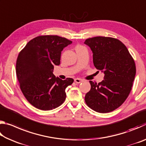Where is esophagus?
Instances as JSON below:
<instances>
[{
	"mask_svg": "<svg viewBox=\"0 0 146 146\" xmlns=\"http://www.w3.org/2000/svg\"><path fill=\"white\" fill-rule=\"evenodd\" d=\"M75 82L76 83V84H80V82H82V80L81 78H75Z\"/></svg>",
	"mask_w": 146,
	"mask_h": 146,
	"instance_id": "obj_1",
	"label": "esophagus"
}]
</instances>
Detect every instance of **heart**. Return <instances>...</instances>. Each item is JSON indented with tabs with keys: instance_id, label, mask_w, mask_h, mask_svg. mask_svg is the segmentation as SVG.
Masks as SVG:
<instances>
[{
	"instance_id": "obj_1",
	"label": "heart",
	"mask_w": 146,
	"mask_h": 146,
	"mask_svg": "<svg viewBox=\"0 0 146 146\" xmlns=\"http://www.w3.org/2000/svg\"><path fill=\"white\" fill-rule=\"evenodd\" d=\"M83 48L82 46H76V49H78V48Z\"/></svg>"
}]
</instances>
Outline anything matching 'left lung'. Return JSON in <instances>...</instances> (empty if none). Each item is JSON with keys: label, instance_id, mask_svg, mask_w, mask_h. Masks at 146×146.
I'll use <instances>...</instances> for the list:
<instances>
[{"label": "left lung", "instance_id": "8db88e82", "mask_svg": "<svg viewBox=\"0 0 146 146\" xmlns=\"http://www.w3.org/2000/svg\"><path fill=\"white\" fill-rule=\"evenodd\" d=\"M84 44L93 53L95 67L104 74L102 82L90 81L85 96L89 107L98 113H109L124 102L131 90L136 75L135 61L124 44L118 39L95 36Z\"/></svg>", "mask_w": 146, "mask_h": 146}]
</instances>
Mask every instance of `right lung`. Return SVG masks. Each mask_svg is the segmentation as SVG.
Here are the masks:
<instances>
[{"mask_svg": "<svg viewBox=\"0 0 146 146\" xmlns=\"http://www.w3.org/2000/svg\"><path fill=\"white\" fill-rule=\"evenodd\" d=\"M72 42L57 35L38 36L20 52L16 73L20 88L27 100L44 111L58 107L66 100V88L73 79L53 75L54 66L60 64L61 52Z\"/></svg>", "mask_w": 146, "mask_h": 146, "instance_id": "1", "label": "right lung"}]
</instances>
